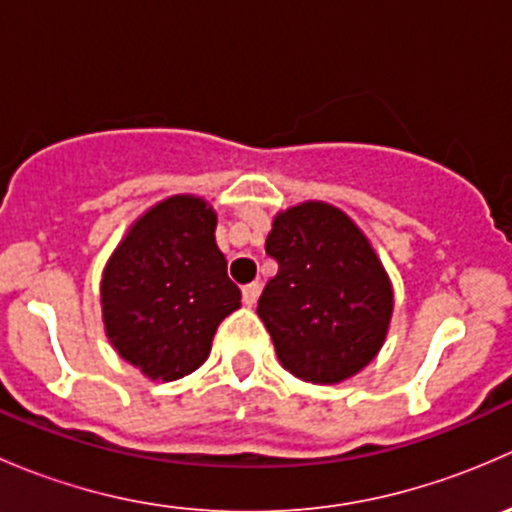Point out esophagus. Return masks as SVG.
I'll use <instances>...</instances> for the list:
<instances>
[{
  "label": "esophagus",
  "mask_w": 512,
  "mask_h": 512,
  "mask_svg": "<svg viewBox=\"0 0 512 512\" xmlns=\"http://www.w3.org/2000/svg\"><path fill=\"white\" fill-rule=\"evenodd\" d=\"M257 297H260V285H255V282H252V285L242 287V299H245L247 307H255Z\"/></svg>",
  "instance_id": "obj_1"
}]
</instances>
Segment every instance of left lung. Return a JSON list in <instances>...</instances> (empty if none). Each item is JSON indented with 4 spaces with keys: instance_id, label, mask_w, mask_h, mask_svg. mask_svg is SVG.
<instances>
[{
    "instance_id": "8db88e82",
    "label": "left lung",
    "mask_w": 512,
    "mask_h": 512,
    "mask_svg": "<svg viewBox=\"0 0 512 512\" xmlns=\"http://www.w3.org/2000/svg\"><path fill=\"white\" fill-rule=\"evenodd\" d=\"M265 250L280 270L257 314L280 364L307 384H342L369 366L389 334L394 285L361 227L304 200L275 215Z\"/></svg>"
}]
</instances>
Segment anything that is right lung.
I'll return each mask as SVG.
<instances>
[{
    "instance_id": "1",
    "label": "right lung",
    "mask_w": 512,
    "mask_h": 512,
    "mask_svg": "<svg viewBox=\"0 0 512 512\" xmlns=\"http://www.w3.org/2000/svg\"><path fill=\"white\" fill-rule=\"evenodd\" d=\"M215 227L208 200L170 195L133 220L103 267L108 344L146 379L193 374L210 356L220 322L240 309Z\"/></svg>"
}]
</instances>
